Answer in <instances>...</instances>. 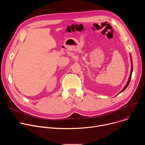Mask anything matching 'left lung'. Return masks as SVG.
<instances>
[{
  "mask_svg": "<svg viewBox=\"0 0 145 145\" xmlns=\"http://www.w3.org/2000/svg\"><path fill=\"white\" fill-rule=\"evenodd\" d=\"M130 58H131V72H130V76H129V79H128V81H127V84H126V85L125 86V87L123 88V89L118 94V95H119L120 93H121V92H122L123 91H125L126 88H127V87H128V86H129V83H130V80H131V75H132V73H133V61H132V58H131V54H130Z\"/></svg>",
  "mask_w": 145,
  "mask_h": 145,
  "instance_id": "8db88e82",
  "label": "left lung"
}]
</instances>
